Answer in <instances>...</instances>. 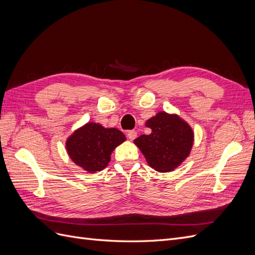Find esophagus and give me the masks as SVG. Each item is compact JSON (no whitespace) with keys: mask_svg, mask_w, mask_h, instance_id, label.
Here are the masks:
<instances>
[{"mask_svg":"<svg viewBox=\"0 0 255 255\" xmlns=\"http://www.w3.org/2000/svg\"><path fill=\"white\" fill-rule=\"evenodd\" d=\"M128 137L129 140H134L135 138L137 137V132H136V130H128Z\"/></svg>","mask_w":255,"mask_h":255,"instance_id":"obj_1","label":"esophagus"}]
</instances>
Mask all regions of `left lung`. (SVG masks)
<instances>
[{
    "mask_svg": "<svg viewBox=\"0 0 255 255\" xmlns=\"http://www.w3.org/2000/svg\"><path fill=\"white\" fill-rule=\"evenodd\" d=\"M150 135H141L134 140L146 163L158 172H170L179 167L190 154L194 144V130L179 115L159 112L146 120Z\"/></svg>",
    "mask_w": 255,
    "mask_h": 255,
    "instance_id": "left-lung-1",
    "label": "left lung"
}]
</instances>
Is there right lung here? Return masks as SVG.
<instances>
[{"mask_svg":"<svg viewBox=\"0 0 255 255\" xmlns=\"http://www.w3.org/2000/svg\"><path fill=\"white\" fill-rule=\"evenodd\" d=\"M126 139L118 128L88 122L67 138L66 150L74 164L85 171L95 173L106 168L113 151Z\"/></svg>","mask_w":255,"mask_h":255,"instance_id":"right-lung-1","label":"right lung"}]
</instances>
